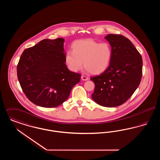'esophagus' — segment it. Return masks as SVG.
I'll use <instances>...</instances> for the list:
<instances>
[{"label":"esophagus","instance_id":"34e87169","mask_svg":"<svg viewBox=\"0 0 160 160\" xmlns=\"http://www.w3.org/2000/svg\"><path fill=\"white\" fill-rule=\"evenodd\" d=\"M81 78H82V80H84V81H86V80H89V78L88 77L85 76H82Z\"/></svg>","mask_w":160,"mask_h":160}]
</instances>
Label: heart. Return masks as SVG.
Instances as JSON below:
<instances>
[{
	"mask_svg": "<svg viewBox=\"0 0 160 160\" xmlns=\"http://www.w3.org/2000/svg\"><path fill=\"white\" fill-rule=\"evenodd\" d=\"M112 58V50L108 42L92 39L79 40L72 45V51L65 54V62L73 72L81 70L84 66L90 73L98 75L108 68Z\"/></svg>",
	"mask_w": 160,
	"mask_h": 160,
	"instance_id": "obj_1",
	"label": "heart"
}]
</instances>
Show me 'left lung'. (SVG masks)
I'll list each match as a JSON object with an SVG mask.
<instances>
[{
    "instance_id": "8db88e82",
    "label": "left lung",
    "mask_w": 160,
    "mask_h": 160,
    "mask_svg": "<svg viewBox=\"0 0 160 160\" xmlns=\"http://www.w3.org/2000/svg\"><path fill=\"white\" fill-rule=\"evenodd\" d=\"M112 50L108 68L101 75L92 77L95 85L92 98L101 106H121L132 96L142 76V58L128 38L108 34L105 37Z\"/></svg>"
}]
</instances>
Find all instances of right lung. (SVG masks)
Listing matches in <instances>:
<instances>
[{
	"mask_svg": "<svg viewBox=\"0 0 160 160\" xmlns=\"http://www.w3.org/2000/svg\"><path fill=\"white\" fill-rule=\"evenodd\" d=\"M64 39H45L24 50L17 65V77L23 92L33 104L59 106L68 98L81 74L65 64Z\"/></svg>",
	"mask_w": 160,
	"mask_h": 160,
	"instance_id": "1",
	"label": "right lung"
}]
</instances>
